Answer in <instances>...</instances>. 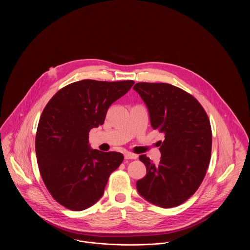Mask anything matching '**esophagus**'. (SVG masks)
I'll return each mask as SVG.
<instances>
[{
  "mask_svg": "<svg viewBox=\"0 0 250 250\" xmlns=\"http://www.w3.org/2000/svg\"><path fill=\"white\" fill-rule=\"evenodd\" d=\"M124 156H125V159H127V160H135L138 158V156L136 154H133L131 152H126L124 154Z\"/></svg>",
  "mask_w": 250,
  "mask_h": 250,
  "instance_id": "1",
  "label": "esophagus"
}]
</instances>
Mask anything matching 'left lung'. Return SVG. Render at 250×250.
I'll return each instance as SVG.
<instances>
[{
    "instance_id": "1",
    "label": "left lung",
    "mask_w": 250,
    "mask_h": 250,
    "mask_svg": "<svg viewBox=\"0 0 250 250\" xmlns=\"http://www.w3.org/2000/svg\"><path fill=\"white\" fill-rule=\"evenodd\" d=\"M134 89L149 111L151 126L165 134L160 164L140 156L146 175L137 182L148 202L172 208L199 188L211 160L212 129L206 111L189 93L169 83H138Z\"/></svg>"
}]
</instances>
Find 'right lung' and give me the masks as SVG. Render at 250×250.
<instances>
[{"instance_id":"right-lung-1","label":"right lung","mask_w":250,"mask_h":250,"mask_svg":"<svg viewBox=\"0 0 250 250\" xmlns=\"http://www.w3.org/2000/svg\"><path fill=\"white\" fill-rule=\"evenodd\" d=\"M134 83L79 81L60 89L44 107L36 131L37 164L47 189L65 208L83 211L95 204L123 162L121 153L91 149L88 135Z\"/></svg>"}]
</instances>
